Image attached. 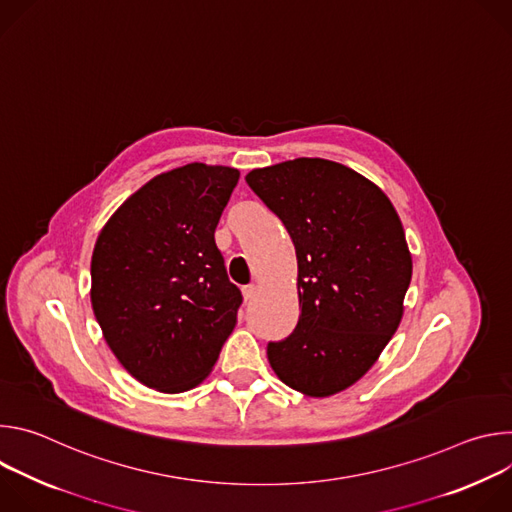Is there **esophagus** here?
Instances as JSON below:
<instances>
[{"instance_id":"obj_1","label":"esophagus","mask_w":512,"mask_h":512,"mask_svg":"<svg viewBox=\"0 0 512 512\" xmlns=\"http://www.w3.org/2000/svg\"><path fill=\"white\" fill-rule=\"evenodd\" d=\"M255 296H257V285H255V283H251V285H245V287H243V298H245V302L253 300Z\"/></svg>"}]
</instances>
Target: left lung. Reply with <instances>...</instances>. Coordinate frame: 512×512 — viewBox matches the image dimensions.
<instances>
[{
  "label": "left lung",
  "mask_w": 512,
  "mask_h": 512,
  "mask_svg": "<svg viewBox=\"0 0 512 512\" xmlns=\"http://www.w3.org/2000/svg\"><path fill=\"white\" fill-rule=\"evenodd\" d=\"M296 247L300 320L267 344L275 375L308 397L354 385L399 328L411 253L385 192L358 172L298 158L247 174Z\"/></svg>",
  "instance_id": "obj_1"
}]
</instances>
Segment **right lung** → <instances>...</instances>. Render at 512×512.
<instances>
[{
    "label": "right lung",
    "mask_w": 512,
    "mask_h": 512,
    "mask_svg": "<svg viewBox=\"0 0 512 512\" xmlns=\"http://www.w3.org/2000/svg\"><path fill=\"white\" fill-rule=\"evenodd\" d=\"M239 170L186 164L156 176L109 218L91 259V304L123 369L145 387L182 393L212 371L237 324L214 231Z\"/></svg>",
    "instance_id": "right-lung-1"
}]
</instances>
